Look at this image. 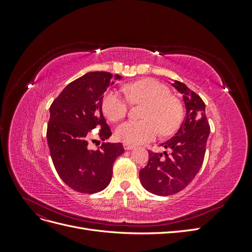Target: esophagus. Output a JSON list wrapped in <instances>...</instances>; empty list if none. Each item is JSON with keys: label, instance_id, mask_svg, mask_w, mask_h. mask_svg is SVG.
Returning a JSON list of instances; mask_svg holds the SVG:
<instances>
[{"label": "esophagus", "instance_id": "obj_1", "mask_svg": "<svg viewBox=\"0 0 252 252\" xmlns=\"http://www.w3.org/2000/svg\"><path fill=\"white\" fill-rule=\"evenodd\" d=\"M123 146H124V148H125L126 150H130V149H132V148L134 147V145H131V144H127V143H124V144H123Z\"/></svg>", "mask_w": 252, "mask_h": 252}]
</instances>
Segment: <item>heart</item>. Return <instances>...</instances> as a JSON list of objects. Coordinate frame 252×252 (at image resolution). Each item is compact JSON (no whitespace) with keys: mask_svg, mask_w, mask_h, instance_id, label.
Wrapping results in <instances>:
<instances>
[{"mask_svg":"<svg viewBox=\"0 0 252 252\" xmlns=\"http://www.w3.org/2000/svg\"><path fill=\"white\" fill-rule=\"evenodd\" d=\"M131 104H145L140 122H125L116 130L117 138L127 144L150 142L161 132L169 135L179 129L184 110L177 96L164 84L154 79H144L128 84L124 88ZM118 91L110 90L102 98V111L111 122L123 119L128 111V102Z\"/></svg>","mask_w":252,"mask_h":252,"instance_id":"obj_1","label":"heart"}]
</instances>
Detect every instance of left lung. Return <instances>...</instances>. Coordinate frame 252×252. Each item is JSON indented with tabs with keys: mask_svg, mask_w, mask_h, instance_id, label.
<instances>
[{
	"mask_svg": "<svg viewBox=\"0 0 252 252\" xmlns=\"http://www.w3.org/2000/svg\"><path fill=\"white\" fill-rule=\"evenodd\" d=\"M171 85L183 94L186 118L179 131L162 144L170 154L149 152L147 165L140 170V181L147 191L157 195H171L184 189L200 171L204 162L210 126L205 103L184 83Z\"/></svg>",
	"mask_w": 252,
	"mask_h": 252,
	"instance_id": "obj_1",
	"label": "left lung"
}]
</instances>
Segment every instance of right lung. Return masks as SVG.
Segmentation results:
<instances>
[{
    "instance_id": "add662e5",
    "label": "right lung",
    "mask_w": 252,
    "mask_h": 252,
    "mask_svg": "<svg viewBox=\"0 0 252 252\" xmlns=\"http://www.w3.org/2000/svg\"><path fill=\"white\" fill-rule=\"evenodd\" d=\"M114 79L122 77L116 74ZM112 80L109 72H88L68 84L50 106L47 142L53 165L65 184L81 193H95L107 187L112 165L124 152L121 143H103L97 150L88 148L93 129L100 128L102 141L111 135L102 113V98Z\"/></svg>"
}]
</instances>
